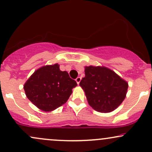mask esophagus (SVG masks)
Segmentation results:
<instances>
[{"mask_svg": "<svg viewBox=\"0 0 152 152\" xmlns=\"http://www.w3.org/2000/svg\"><path fill=\"white\" fill-rule=\"evenodd\" d=\"M81 77H77V78H76V83H77L78 84H79L80 81H81Z\"/></svg>", "mask_w": 152, "mask_h": 152, "instance_id": "esophagus-1", "label": "esophagus"}]
</instances>
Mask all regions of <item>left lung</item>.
Instances as JSON below:
<instances>
[{
	"instance_id": "1",
	"label": "left lung",
	"mask_w": 152,
	"mask_h": 152,
	"mask_svg": "<svg viewBox=\"0 0 152 152\" xmlns=\"http://www.w3.org/2000/svg\"><path fill=\"white\" fill-rule=\"evenodd\" d=\"M88 104L100 113L115 110L125 98L128 83L104 66L85 67V77L79 83Z\"/></svg>"
}]
</instances>
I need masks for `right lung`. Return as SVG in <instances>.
<instances>
[{"label":"right lung","mask_w":152,"mask_h":152,"mask_svg":"<svg viewBox=\"0 0 152 152\" xmlns=\"http://www.w3.org/2000/svg\"><path fill=\"white\" fill-rule=\"evenodd\" d=\"M76 82L69 77L67 71H61L59 65H48L34 72L24 85L29 100L38 108L50 112L64 105Z\"/></svg>","instance_id":"right-lung-1"}]
</instances>
